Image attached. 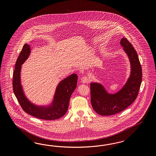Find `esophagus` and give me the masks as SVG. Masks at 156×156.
Segmentation results:
<instances>
[{"instance_id": "obj_1", "label": "esophagus", "mask_w": 156, "mask_h": 156, "mask_svg": "<svg viewBox=\"0 0 156 156\" xmlns=\"http://www.w3.org/2000/svg\"><path fill=\"white\" fill-rule=\"evenodd\" d=\"M80 80H81L82 83H89V81H90V80L87 76H83V77L81 78Z\"/></svg>"}]
</instances>
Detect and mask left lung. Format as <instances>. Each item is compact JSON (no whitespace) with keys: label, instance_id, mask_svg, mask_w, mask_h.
I'll list each match as a JSON object with an SVG mask.
<instances>
[{"label":"left lung","instance_id":"1","mask_svg":"<svg viewBox=\"0 0 156 156\" xmlns=\"http://www.w3.org/2000/svg\"><path fill=\"white\" fill-rule=\"evenodd\" d=\"M120 44L130 63V75L126 83L115 94L109 93L101 83H90L91 104L101 115H113L126 109L136 99L141 83V66L136 51L126 38L123 37Z\"/></svg>","mask_w":156,"mask_h":156}]
</instances>
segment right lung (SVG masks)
Wrapping results in <instances>:
<instances>
[{
	"label": "right lung",
	"instance_id": "add662e5",
	"mask_svg": "<svg viewBox=\"0 0 156 156\" xmlns=\"http://www.w3.org/2000/svg\"><path fill=\"white\" fill-rule=\"evenodd\" d=\"M31 53L30 44H24L16 62L13 74V90L20 106L27 113L44 120H54L63 117L69 108L71 94L76 87L78 76L73 74L62 80L57 86L52 102L47 106H38L31 103L24 93L21 85L22 65Z\"/></svg>",
	"mask_w": 156,
	"mask_h": 156
}]
</instances>
